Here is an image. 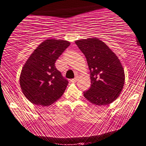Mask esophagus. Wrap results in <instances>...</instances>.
Here are the masks:
<instances>
[{
    "label": "esophagus",
    "mask_w": 146,
    "mask_h": 146,
    "mask_svg": "<svg viewBox=\"0 0 146 146\" xmlns=\"http://www.w3.org/2000/svg\"><path fill=\"white\" fill-rule=\"evenodd\" d=\"M76 81H77V78H73V79L70 80V82H72V83H76Z\"/></svg>",
    "instance_id": "esophagus-1"
}]
</instances>
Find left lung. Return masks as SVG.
Instances as JSON below:
<instances>
[{"label":"left lung","mask_w":146,"mask_h":146,"mask_svg":"<svg viewBox=\"0 0 146 146\" xmlns=\"http://www.w3.org/2000/svg\"><path fill=\"white\" fill-rule=\"evenodd\" d=\"M86 58L92 85L84 96L93 104L107 105L117 99L125 84V71L120 60L98 38L76 40Z\"/></svg>","instance_id":"left-lung-1"}]
</instances>
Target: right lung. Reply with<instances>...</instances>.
<instances>
[{
  "instance_id": "right-lung-1",
  "label": "right lung",
  "mask_w": 146,
  "mask_h": 146,
  "mask_svg": "<svg viewBox=\"0 0 146 146\" xmlns=\"http://www.w3.org/2000/svg\"><path fill=\"white\" fill-rule=\"evenodd\" d=\"M70 44L68 41L47 39L26 61L19 83L24 95L32 104L47 107L63 94L68 81L62 77L54 63Z\"/></svg>"
}]
</instances>
